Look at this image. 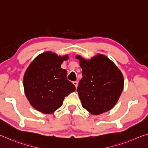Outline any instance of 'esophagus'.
Here are the masks:
<instances>
[{
    "mask_svg": "<svg viewBox=\"0 0 148 148\" xmlns=\"http://www.w3.org/2000/svg\"><path fill=\"white\" fill-rule=\"evenodd\" d=\"M73 84L76 86V88L78 87V82L77 81H75V82H73Z\"/></svg>",
    "mask_w": 148,
    "mask_h": 148,
    "instance_id": "1",
    "label": "esophagus"
}]
</instances>
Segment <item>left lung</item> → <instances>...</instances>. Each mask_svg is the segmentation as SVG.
Returning a JSON list of instances; mask_svg holds the SVG:
<instances>
[{
  "mask_svg": "<svg viewBox=\"0 0 148 148\" xmlns=\"http://www.w3.org/2000/svg\"><path fill=\"white\" fill-rule=\"evenodd\" d=\"M82 78L77 91L84 108L92 115H100L113 108L123 89L120 70L106 56L98 54L90 59L80 55Z\"/></svg>",
  "mask_w": 148,
  "mask_h": 148,
  "instance_id": "left-lung-1",
  "label": "left lung"
}]
</instances>
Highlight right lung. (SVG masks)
<instances>
[{"label": "right lung", "mask_w": 148, "mask_h": 148, "mask_svg": "<svg viewBox=\"0 0 148 148\" xmlns=\"http://www.w3.org/2000/svg\"><path fill=\"white\" fill-rule=\"evenodd\" d=\"M68 55L58 56L48 51L36 56L28 66L23 78L26 97L32 106L44 114H52L63 103L76 87L61 68Z\"/></svg>", "instance_id": "add662e5"}]
</instances>
